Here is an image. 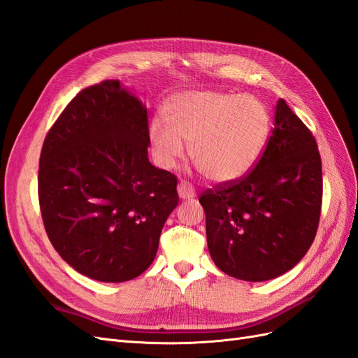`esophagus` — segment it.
Segmentation results:
<instances>
[{
    "label": "esophagus",
    "instance_id": "esophagus-1",
    "mask_svg": "<svg viewBox=\"0 0 358 358\" xmlns=\"http://www.w3.org/2000/svg\"><path fill=\"white\" fill-rule=\"evenodd\" d=\"M178 194L182 200H189L194 196H196V189L191 185L189 182L187 180H180L179 185H178Z\"/></svg>",
    "mask_w": 358,
    "mask_h": 358
}]
</instances>
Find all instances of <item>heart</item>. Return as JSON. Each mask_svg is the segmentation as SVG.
Returning <instances> with one entry per match:
<instances>
[{
    "mask_svg": "<svg viewBox=\"0 0 358 358\" xmlns=\"http://www.w3.org/2000/svg\"><path fill=\"white\" fill-rule=\"evenodd\" d=\"M164 117L149 125V143L157 164L173 169L185 155L213 182L246 176L262 158L270 136V115L249 94L188 91L170 96Z\"/></svg>",
    "mask_w": 358,
    "mask_h": 358,
    "instance_id": "b5f03b06",
    "label": "heart"
}]
</instances>
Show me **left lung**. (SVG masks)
Wrapping results in <instances>:
<instances>
[{
  "mask_svg": "<svg viewBox=\"0 0 358 358\" xmlns=\"http://www.w3.org/2000/svg\"><path fill=\"white\" fill-rule=\"evenodd\" d=\"M209 252L233 278L262 282L305 257L322 204L315 137L280 99L262 158L246 176L201 192Z\"/></svg>",
  "mask_w": 358,
  "mask_h": 358,
  "instance_id": "left-lung-1",
  "label": "left lung"
}]
</instances>
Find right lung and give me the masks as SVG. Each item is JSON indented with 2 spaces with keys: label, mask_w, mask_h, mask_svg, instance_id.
<instances>
[{
  "label": "right lung",
  "mask_w": 358,
  "mask_h": 358,
  "mask_svg": "<svg viewBox=\"0 0 358 358\" xmlns=\"http://www.w3.org/2000/svg\"><path fill=\"white\" fill-rule=\"evenodd\" d=\"M148 112L119 80L82 90L49 129L38 201L53 248L79 273L124 282L154 262L178 178L148 158Z\"/></svg>",
  "instance_id": "1"
}]
</instances>
